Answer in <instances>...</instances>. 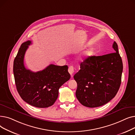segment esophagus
Returning <instances> with one entry per match:
<instances>
[{"instance_id": "34e87169", "label": "esophagus", "mask_w": 135, "mask_h": 135, "mask_svg": "<svg viewBox=\"0 0 135 135\" xmlns=\"http://www.w3.org/2000/svg\"><path fill=\"white\" fill-rule=\"evenodd\" d=\"M74 68L73 66H70L69 67V68H68V72L69 73V74L71 75V76H72V75L74 73Z\"/></svg>"}]
</instances>
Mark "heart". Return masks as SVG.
Returning <instances> with one entry per match:
<instances>
[{"label":"heart","mask_w":135,"mask_h":135,"mask_svg":"<svg viewBox=\"0 0 135 135\" xmlns=\"http://www.w3.org/2000/svg\"><path fill=\"white\" fill-rule=\"evenodd\" d=\"M95 51L94 49L93 48L89 49L82 53L80 56V59L84 60L89 59L95 55Z\"/></svg>","instance_id":"heart-1"}]
</instances>
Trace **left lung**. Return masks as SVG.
I'll use <instances>...</instances> for the list:
<instances>
[{"label": "left lung", "instance_id": "1", "mask_svg": "<svg viewBox=\"0 0 135 135\" xmlns=\"http://www.w3.org/2000/svg\"><path fill=\"white\" fill-rule=\"evenodd\" d=\"M114 52L93 56L80 63V69L74 75L77 83L76 97L87 107L102 106L115 97L122 81L123 62L117 42Z\"/></svg>", "mask_w": 135, "mask_h": 135}]
</instances>
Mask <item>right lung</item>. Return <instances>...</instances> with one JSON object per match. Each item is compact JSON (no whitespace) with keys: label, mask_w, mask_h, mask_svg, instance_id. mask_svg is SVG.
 <instances>
[{"label":"right lung","mask_w":135,"mask_h":135,"mask_svg":"<svg viewBox=\"0 0 135 135\" xmlns=\"http://www.w3.org/2000/svg\"><path fill=\"white\" fill-rule=\"evenodd\" d=\"M30 40L21 45L13 61V72L17 90L22 100L38 108L51 106L59 96V90L69 80L68 66L50 65L44 69L33 72L26 68L24 56Z\"/></svg>","instance_id":"1"}]
</instances>
